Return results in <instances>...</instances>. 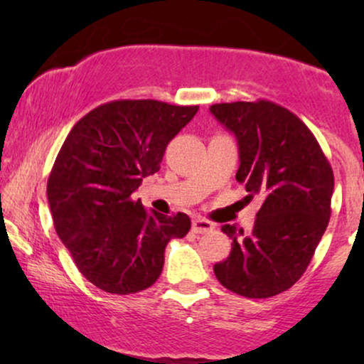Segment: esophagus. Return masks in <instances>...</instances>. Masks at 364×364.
Masks as SVG:
<instances>
[{
  "instance_id": "obj_1",
  "label": "esophagus",
  "mask_w": 364,
  "mask_h": 364,
  "mask_svg": "<svg viewBox=\"0 0 364 364\" xmlns=\"http://www.w3.org/2000/svg\"><path fill=\"white\" fill-rule=\"evenodd\" d=\"M214 229V224L207 219H195L191 223V231L196 232V235H203V232H210Z\"/></svg>"
}]
</instances>
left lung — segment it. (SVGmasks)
<instances>
[{"instance_id":"1","label":"left lung","mask_w":364,"mask_h":364,"mask_svg":"<svg viewBox=\"0 0 364 364\" xmlns=\"http://www.w3.org/2000/svg\"><path fill=\"white\" fill-rule=\"evenodd\" d=\"M210 112L236 136V179L263 203L250 232L224 224L232 240L214 272L225 289L245 298L287 291L310 265L328 225L333 173L310 128L270 101L224 102Z\"/></svg>"}]
</instances>
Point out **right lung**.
<instances>
[{"mask_svg":"<svg viewBox=\"0 0 364 364\" xmlns=\"http://www.w3.org/2000/svg\"><path fill=\"white\" fill-rule=\"evenodd\" d=\"M198 106L140 99L92 109L72 128L48 179L54 229L83 277L111 294L157 281L164 250L191 228L186 214L147 212L133 193L161 169L166 147Z\"/></svg>","mask_w":364,"mask_h":364,"instance_id":"1","label":"right lung"}]
</instances>
